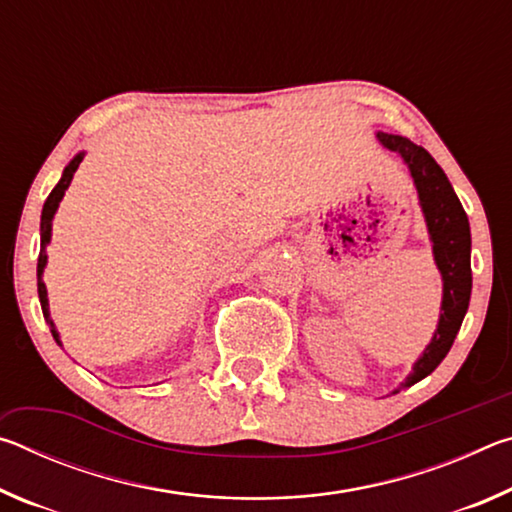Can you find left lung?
<instances>
[{"instance_id": "obj_1", "label": "left lung", "mask_w": 512, "mask_h": 512, "mask_svg": "<svg viewBox=\"0 0 512 512\" xmlns=\"http://www.w3.org/2000/svg\"><path fill=\"white\" fill-rule=\"evenodd\" d=\"M377 137L386 149L400 153L402 160L409 164L433 241V257H436V264L443 273V314H440L438 329L427 350H424L418 363L413 366V372L400 386L406 388L438 368V363L447 357L449 348H452L458 329H461L472 293L470 221H467V214L445 171L431 158L429 151H424L422 146L413 144L409 137L402 135L377 133Z\"/></svg>"}]
</instances>
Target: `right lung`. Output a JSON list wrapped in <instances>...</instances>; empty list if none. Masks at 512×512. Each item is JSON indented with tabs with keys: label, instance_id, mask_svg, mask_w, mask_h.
<instances>
[{
	"label": "right lung",
	"instance_id": "add662e5",
	"mask_svg": "<svg viewBox=\"0 0 512 512\" xmlns=\"http://www.w3.org/2000/svg\"><path fill=\"white\" fill-rule=\"evenodd\" d=\"M81 160H83V153H79L76 155V158L67 164L65 167V171H63V178H60V183L51 189V194L47 196V201H45V207H42V219H40V255H38V296H40V305H42V314H45V320L49 323V329H51V334H54V339H56V343L60 345V339H58V332H56V327H54V323H51V318H49V300H47V287H45V282H42V271H45V264H47V253H45V248H47V244H49V239H51V219H54V214H56V210H58V203L63 201V196H65V189L69 187V183H72V178H74V171L79 169V164H81Z\"/></svg>",
	"mask_w": 512,
	"mask_h": 512
}]
</instances>
